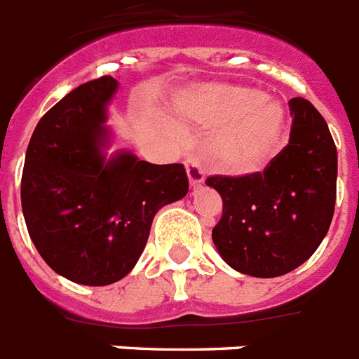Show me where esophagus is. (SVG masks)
<instances>
[{"label": "esophagus", "instance_id": "34e87169", "mask_svg": "<svg viewBox=\"0 0 359 359\" xmlns=\"http://www.w3.org/2000/svg\"><path fill=\"white\" fill-rule=\"evenodd\" d=\"M185 170H187L191 187H200L203 183V168L200 166V161H198L196 157H189L187 161H185Z\"/></svg>", "mask_w": 359, "mask_h": 359}]
</instances>
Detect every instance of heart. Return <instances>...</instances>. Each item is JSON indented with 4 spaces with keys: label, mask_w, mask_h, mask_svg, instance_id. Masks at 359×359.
I'll return each mask as SVG.
<instances>
[{
    "label": "heart",
    "mask_w": 359,
    "mask_h": 359,
    "mask_svg": "<svg viewBox=\"0 0 359 359\" xmlns=\"http://www.w3.org/2000/svg\"><path fill=\"white\" fill-rule=\"evenodd\" d=\"M172 107L189 122L217 130L209 140V159L220 172L245 176L257 170L274 150L285 128V109L257 88L213 83L174 98ZM168 130L176 122L163 120Z\"/></svg>",
    "instance_id": "b5f03b06"
}]
</instances>
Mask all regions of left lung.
<instances>
[{
	"mask_svg": "<svg viewBox=\"0 0 359 359\" xmlns=\"http://www.w3.org/2000/svg\"><path fill=\"white\" fill-rule=\"evenodd\" d=\"M289 109V144L265 170L205 180L224 203L213 228L215 246L231 269L248 276L294 271L313 256L334 217L337 150L328 124L308 100L293 98Z\"/></svg>",
	"mask_w": 359,
	"mask_h": 359,
	"instance_id": "left-lung-1",
	"label": "left lung"
}]
</instances>
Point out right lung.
<instances>
[{"label":"right lung","instance_id":"1","mask_svg":"<svg viewBox=\"0 0 359 359\" xmlns=\"http://www.w3.org/2000/svg\"><path fill=\"white\" fill-rule=\"evenodd\" d=\"M118 81L83 83L40 118L25 151L22 211L42 259L70 282L109 285L139 261L161 208L189 191L183 165L107 156Z\"/></svg>","mask_w":359,"mask_h":359}]
</instances>
